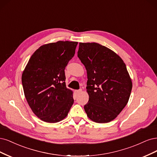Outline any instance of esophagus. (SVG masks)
I'll list each match as a JSON object with an SVG mask.
<instances>
[{
	"label": "esophagus",
	"mask_w": 157,
	"mask_h": 157,
	"mask_svg": "<svg viewBox=\"0 0 157 157\" xmlns=\"http://www.w3.org/2000/svg\"><path fill=\"white\" fill-rule=\"evenodd\" d=\"M81 93H82V89H79V90H75V94H76L77 95H78V94H80Z\"/></svg>",
	"instance_id": "esophagus-1"
}]
</instances>
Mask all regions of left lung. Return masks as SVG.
I'll list each match as a JSON object with an SVG mask.
<instances>
[{
  "label": "left lung",
  "instance_id": "1",
  "mask_svg": "<svg viewBox=\"0 0 157 157\" xmlns=\"http://www.w3.org/2000/svg\"><path fill=\"white\" fill-rule=\"evenodd\" d=\"M78 57L87 74L85 112L96 123H108L129 100L132 83L126 64L112 50L94 42L79 43Z\"/></svg>",
  "mask_w": 157,
  "mask_h": 157
}]
</instances>
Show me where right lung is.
Instances as JSON below:
<instances>
[{
    "label": "right lung",
    "instance_id": "right-lung-1",
    "mask_svg": "<svg viewBox=\"0 0 157 157\" xmlns=\"http://www.w3.org/2000/svg\"><path fill=\"white\" fill-rule=\"evenodd\" d=\"M77 45V42L59 41L42 45L23 72L25 98L33 113L45 122L62 121L74 104L72 91L64 82V69L74 56Z\"/></svg>",
    "mask_w": 157,
    "mask_h": 157
}]
</instances>
